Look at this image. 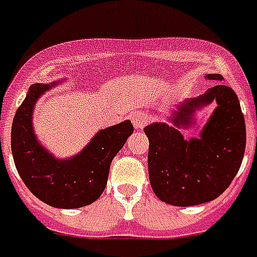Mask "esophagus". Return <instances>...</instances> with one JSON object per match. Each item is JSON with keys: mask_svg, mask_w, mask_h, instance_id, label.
Listing matches in <instances>:
<instances>
[{"mask_svg": "<svg viewBox=\"0 0 257 257\" xmlns=\"http://www.w3.org/2000/svg\"><path fill=\"white\" fill-rule=\"evenodd\" d=\"M132 122L136 129H142L148 122V116L144 112H136L132 116Z\"/></svg>", "mask_w": 257, "mask_h": 257, "instance_id": "obj_1", "label": "esophagus"}]
</instances>
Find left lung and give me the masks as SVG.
<instances>
[{
    "instance_id": "8db88e82",
    "label": "left lung",
    "mask_w": 257,
    "mask_h": 257,
    "mask_svg": "<svg viewBox=\"0 0 257 257\" xmlns=\"http://www.w3.org/2000/svg\"><path fill=\"white\" fill-rule=\"evenodd\" d=\"M217 82L204 94L185 99L172 109L169 122L145 126L149 139L150 184L161 201L174 206L205 204L222 195L242 165L245 124L239 99L221 83V74H205ZM215 101L217 107L198 138L181 132L195 122V112Z\"/></svg>"
}]
</instances>
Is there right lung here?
I'll return each instance as SVG.
<instances>
[{
	"label": "right lung",
	"instance_id": "right-lung-1",
	"mask_svg": "<svg viewBox=\"0 0 257 257\" xmlns=\"http://www.w3.org/2000/svg\"><path fill=\"white\" fill-rule=\"evenodd\" d=\"M65 79L34 83L13 120L12 153L26 187L40 201L59 209H75L98 200L108 180L112 159L133 133L129 120L99 131L78 154L56 158L40 144L32 115L39 98Z\"/></svg>",
	"mask_w": 257,
	"mask_h": 257
}]
</instances>
